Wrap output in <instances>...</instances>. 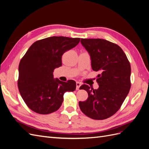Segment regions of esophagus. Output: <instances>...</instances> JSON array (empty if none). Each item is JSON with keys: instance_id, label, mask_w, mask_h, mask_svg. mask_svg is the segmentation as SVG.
Here are the masks:
<instances>
[{"instance_id": "1", "label": "esophagus", "mask_w": 149, "mask_h": 149, "mask_svg": "<svg viewBox=\"0 0 149 149\" xmlns=\"http://www.w3.org/2000/svg\"><path fill=\"white\" fill-rule=\"evenodd\" d=\"M81 85V84L79 82H76V90H79Z\"/></svg>"}]
</instances>
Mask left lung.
Listing matches in <instances>:
<instances>
[{"instance_id":"1","label":"left lung","mask_w":149,"mask_h":149,"mask_svg":"<svg viewBox=\"0 0 149 149\" xmlns=\"http://www.w3.org/2000/svg\"><path fill=\"white\" fill-rule=\"evenodd\" d=\"M81 43L89 53L92 69L97 76V89L81 86L88 94L86 101L79 102L83 113L95 120L110 118L118 111L131 86L130 63L122 48L114 43L100 38H81ZM79 88V89H80Z\"/></svg>"}]
</instances>
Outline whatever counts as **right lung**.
Masks as SVG:
<instances>
[{"instance_id":"1","label":"right lung","mask_w":149,"mask_h":149,"mask_svg":"<svg viewBox=\"0 0 149 149\" xmlns=\"http://www.w3.org/2000/svg\"><path fill=\"white\" fill-rule=\"evenodd\" d=\"M79 38L51 37L34 42L19 66L18 88L31 110L40 114L57 111L66 91H74L76 82L53 78V71L62 65L63 53L75 47Z\"/></svg>"}]
</instances>
